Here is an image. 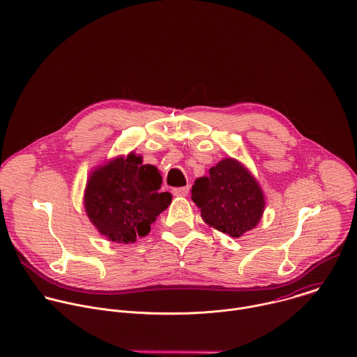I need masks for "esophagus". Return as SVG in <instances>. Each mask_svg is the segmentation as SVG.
<instances>
[{"instance_id": "esophagus-1", "label": "esophagus", "mask_w": 357, "mask_h": 357, "mask_svg": "<svg viewBox=\"0 0 357 357\" xmlns=\"http://www.w3.org/2000/svg\"><path fill=\"white\" fill-rule=\"evenodd\" d=\"M172 193L175 196H188L189 193V186H182V188H174Z\"/></svg>"}]
</instances>
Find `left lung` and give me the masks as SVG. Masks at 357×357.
Masks as SVG:
<instances>
[{
    "mask_svg": "<svg viewBox=\"0 0 357 357\" xmlns=\"http://www.w3.org/2000/svg\"><path fill=\"white\" fill-rule=\"evenodd\" d=\"M192 200L202 218L213 228L238 238L257 227L265 197L257 179L243 164L232 158L221 160L192 186Z\"/></svg>",
    "mask_w": 357,
    "mask_h": 357,
    "instance_id": "1",
    "label": "left lung"
}]
</instances>
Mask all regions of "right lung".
<instances>
[{
    "mask_svg": "<svg viewBox=\"0 0 357 357\" xmlns=\"http://www.w3.org/2000/svg\"><path fill=\"white\" fill-rule=\"evenodd\" d=\"M162 176L130 153L99 167L88 179L84 204L91 222L109 241L133 244L146 236L172 196L160 192Z\"/></svg>",
    "mask_w": 357,
    "mask_h": 357,
    "instance_id": "obj_1",
    "label": "right lung"
}]
</instances>
